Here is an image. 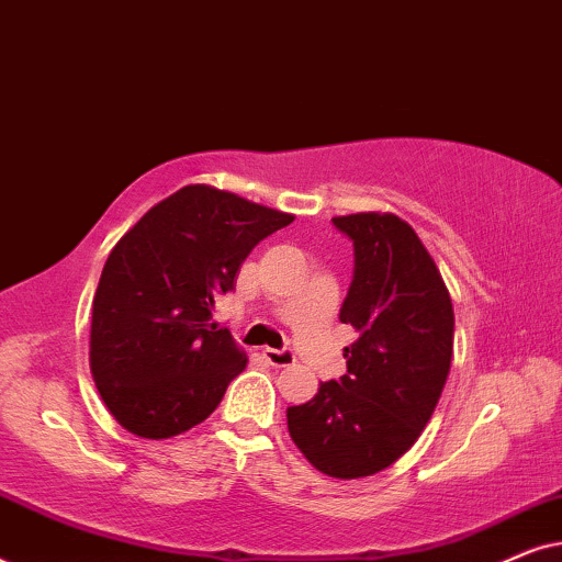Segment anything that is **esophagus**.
<instances>
[{
  "instance_id": "1",
  "label": "esophagus",
  "mask_w": 562,
  "mask_h": 562,
  "mask_svg": "<svg viewBox=\"0 0 562 562\" xmlns=\"http://www.w3.org/2000/svg\"><path fill=\"white\" fill-rule=\"evenodd\" d=\"M263 358L273 368H289L296 363V356L291 350H276V348H263Z\"/></svg>"
}]
</instances>
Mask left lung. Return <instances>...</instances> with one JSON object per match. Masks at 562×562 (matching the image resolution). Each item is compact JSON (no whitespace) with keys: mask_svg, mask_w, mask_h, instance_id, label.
<instances>
[{"mask_svg":"<svg viewBox=\"0 0 562 562\" xmlns=\"http://www.w3.org/2000/svg\"><path fill=\"white\" fill-rule=\"evenodd\" d=\"M352 240L356 273L340 322L358 333L348 373L289 406V435L329 479H366L396 463L427 427L452 360L450 291L409 222L391 212L333 217Z\"/></svg>","mask_w":562,"mask_h":562,"instance_id":"8db88e82","label":"left lung"}]
</instances>
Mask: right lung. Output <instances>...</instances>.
<instances>
[{"label": "right lung", "instance_id": "add662e5", "mask_svg": "<svg viewBox=\"0 0 562 562\" xmlns=\"http://www.w3.org/2000/svg\"><path fill=\"white\" fill-rule=\"evenodd\" d=\"M294 214L189 183L114 245L91 304L89 366L117 425L168 440L202 425L248 366L212 322L214 296L256 245Z\"/></svg>", "mask_w": 562, "mask_h": 562}]
</instances>
